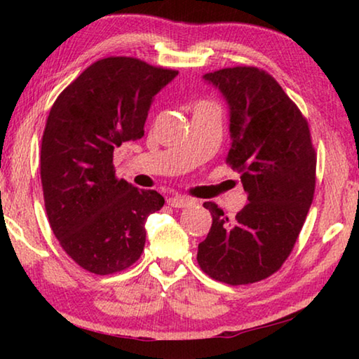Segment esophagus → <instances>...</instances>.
<instances>
[{
  "label": "esophagus",
  "instance_id": "esophagus-1",
  "mask_svg": "<svg viewBox=\"0 0 359 359\" xmlns=\"http://www.w3.org/2000/svg\"><path fill=\"white\" fill-rule=\"evenodd\" d=\"M168 204L171 205V208L184 209V208H190V205L193 204V199L187 198V196H180V194H172V196L168 199Z\"/></svg>",
  "mask_w": 359,
  "mask_h": 359
}]
</instances>
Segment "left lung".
<instances>
[{
	"label": "left lung",
	"instance_id": "obj_1",
	"mask_svg": "<svg viewBox=\"0 0 359 359\" xmlns=\"http://www.w3.org/2000/svg\"><path fill=\"white\" fill-rule=\"evenodd\" d=\"M204 79L229 104L226 165L241 174L248 203L234 220L204 203L212 226L196 259L214 280L255 283L280 269L293 250L313 201L317 154L307 118L269 72L234 66Z\"/></svg>",
	"mask_w": 359,
	"mask_h": 359
}]
</instances>
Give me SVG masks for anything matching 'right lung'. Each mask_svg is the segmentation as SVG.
I'll list each match as a JSON object with an SVG mask.
<instances>
[{"instance_id":"right-lung-1","label":"right lung","mask_w":359,"mask_h":359,"mask_svg":"<svg viewBox=\"0 0 359 359\" xmlns=\"http://www.w3.org/2000/svg\"><path fill=\"white\" fill-rule=\"evenodd\" d=\"M179 71L133 57L90 65L53 102L41 144V182L50 228L82 269L109 276L141 258L145 222L165 198L114 171V150L144 136L154 96Z\"/></svg>"}]
</instances>
